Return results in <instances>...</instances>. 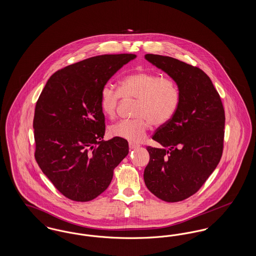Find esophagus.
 Here are the masks:
<instances>
[{"instance_id":"esophagus-1","label":"esophagus","mask_w":256,"mask_h":256,"mask_svg":"<svg viewBox=\"0 0 256 256\" xmlns=\"http://www.w3.org/2000/svg\"><path fill=\"white\" fill-rule=\"evenodd\" d=\"M128 146H130V150H134V148H139V145H137V144H134V143H132V142H130Z\"/></svg>"}]
</instances>
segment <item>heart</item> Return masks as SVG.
Segmentation results:
<instances>
[{"mask_svg":"<svg viewBox=\"0 0 256 256\" xmlns=\"http://www.w3.org/2000/svg\"><path fill=\"white\" fill-rule=\"evenodd\" d=\"M122 97L138 100L134 120H122L110 128L112 136L130 142H141L150 122L161 126L170 122L178 110L180 93L174 80L158 74L137 71L124 76L119 89L111 84L102 86L100 95V110L114 118Z\"/></svg>","mask_w":256,"mask_h":256,"instance_id":"1","label":"heart"}]
</instances>
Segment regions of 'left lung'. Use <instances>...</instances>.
Instances as JSON below:
<instances>
[{"instance_id":"obj_1","label":"left lung","mask_w":256,"mask_h":256,"mask_svg":"<svg viewBox=\"0 0 256 256\" xmlns=\"http://www.w3.org/2000/svg\"><path fill=\"white\" fill-rule=\"evenodd\" d=\"M145 58L169 74L180 93L176 115L152 136L161 146L146 148L150 161L144 170L154 195L176 202L198 192L219 164L224 110L210 78L200 68L159 54H148Z\"/></svg>"}]
</instances>
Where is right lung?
Masks as SVG:
<instances>
[{
	"mask_svg": "<svg viewBox=\"0 0 256 256\" xmlns=\"http://www.w3.org/2000/svg\"><path fill=\"white\" fill-rule=\"evenodd\" d=\"M132 54H104L54 74L37 100L34 119L36 159L54 187L74 202H89L110 186L113 170L128 154L126 140H102V86Z\"/></svg>",
	"mask_w": 256,
	"mask_h": 256,
	"instance_id": "right-lung-1",
	"label": "right lung"
}]
</instances>
